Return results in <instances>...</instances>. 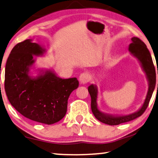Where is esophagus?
Listing matches in <instances>:
<instances>
[{"label":"esophagus","mask_w":158,"mask_h":158,"mask_svg":"<svg viewBox=\"0 0 158 158\" xmlns=\"http://www.w3.org/2000/svg\"><path fill=\"white\" fill-rule=\"evenodd\" d=\"M90 78H91V76L90 75L87 73H82L79 77V81L81 84H86L90 81Z\"/></svg>","instance_id":"34e87169"}]
</instances>
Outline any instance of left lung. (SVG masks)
Here are the masks:
<instances>
[{"instance_id": "8db88e82", "label": "left lung", "mask_w": 158, "mask_h": 158, "mask_svg": "<svg viewBox=\"0 0 158 158\" xmlns=\"http://www.w3.org/2000/svg\"><path fill=\"white\" fill-rule=\"evenodd\" d=\"M131 43L129 45V51L140 62L141 68L146 74V78L148 82V92H147L146 99H145L141 107L137 111L129 115H115L103 113L99 109L97 106L98 89L97 85L92 84L88 87V92L91 97V108L93 114L100 122L109 125H118L119 124L133 120L141 116L148 107L149 102L155 89V87H156V73L151 53L147 48L146 44L139 38L133 37L131 38Z\"/></svg>"}]
</instances>
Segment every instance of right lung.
Segmentation results:
<instances>
[{"instance_id":"right-lung-1","label":"right lung","mask_w":158,"mask_h":158,"mask_svg":"<svg viewBox=\"0 0 158 158\" xmlns=\"http://www.w3.org/2000/svg\"><path fill=\"white\" fill-rule=\"evenodd\" d=\"M45 52L31 39L17 44L6 62L5 89L11 105L23 116L51 125L65 116L69 97L79 82L76 77L62 79L51 69H38V76H32L33 56Z\"/></svg>"}]
</instances>
